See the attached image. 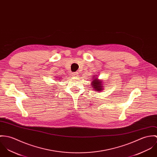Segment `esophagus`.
Here are the masks:
<instances>
[{"label": "esophagus", "mask_w": 157, "mask_h": 157, "mask_svg": "<svg viewBox=\"0 0 157 157\" xmlns=\"http://www.w3.org/2000/svg\"><path fill=\"white\" fill-rule=\"evenodd\" d=\"M72 76L74 77H77L78 76V72H74L72 73Z\"/></svg>", "instance_id": "1"}]
</instances>
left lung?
<instances>
[{"label": "left lung", "instance_id": "8db88e82", "mask_svg": "<svg viewBox=\"0 0 157 157\" xmlns=\"http://www.w3.org/2000/svg\"><path fill=\"white\" fill-rule=\"evenodd\" d=\"M97 76V75H93V77L92 78L93 80L91 81V86H92L91 88H93V90L94 91H98V92H101L104 89L105 83L103 82L104 81H102V79H99L98 78H96Z\"/></svg>", "mask_w": 157, "mask_h": 157}]
</instances>
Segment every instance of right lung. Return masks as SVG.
I'll return each instance as SVG.
<instances>
[{"label": "right lung", "instance_id": "1", "mask_svg": "<svg viewBox=\"0 0 157 157\" xmlns=\"http://www.w3.org/2000/svg\"><path fill=\"white\" fill-rule=\"evenodd\" d=\"M53 87H55V86H53ZM56 87H57V86H56Z\"/></svg>", "mask_w": 157, "mask_h": 157}]
</instances>
